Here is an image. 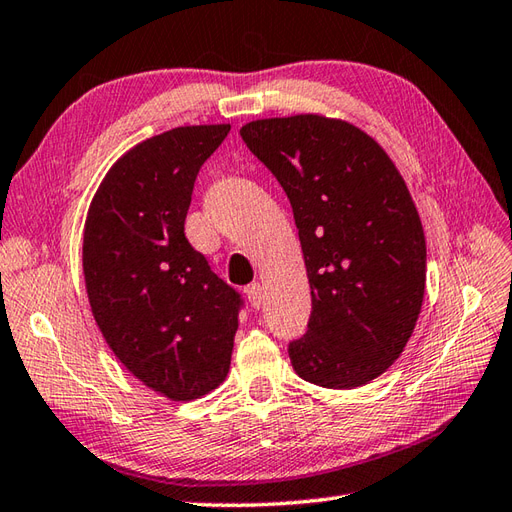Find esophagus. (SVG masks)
Returning <instances> with one entry per match:
<instances>
[{
	"instance_id": "obj_1",
	"label": "esophagus",
	"mask_w": 512,
	"mask_h": 512,
	"mask_svg": "<svg viewBox=\"0 0 512 512\" xmlns=\"http://www.w3.org/2000/svg\"><path fill=\"white\" fill-rule=\"evenodd\" d=\"M245 295H247V300H249V304L254 306V309H260V304H263V287H260L258 282L245 287Z\"/></svg>"
}]
</instances>
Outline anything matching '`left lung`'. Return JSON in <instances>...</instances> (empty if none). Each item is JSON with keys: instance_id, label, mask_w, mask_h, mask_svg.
<instances>
[{"instance_id": "1", "label": "left lung", "mask_w": 512, "mask_h": 512, "mask_svg": "<svg viewBox=\"0 0 512 512\" xmlns=\"http://www.w3.org/2000/svg\"><path fill=\"white\" fill-rule=\"evenodd\" d=\"M241 138L287 192L311 317L289 344L304 381L352 390L412 337L425 295L423 225L399 170L368 133L315 113L254 120Z\"/></svg>"}]
</instances>
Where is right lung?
<instances>
[{"instance_id": "add662e5", "label": "right lung", "mask_w": 512, "mask_h": 512, "mask_svg": "<svg viewBox=\"0 0 512 512\" xmlns=\"http://www.w3.org/2000/svg\"><path fill=\"white\" fill-rule=\"evenodd\" d=\"M230 124L177 127L111 166L87 212V298L113 355L151 390L192 401L227 377L241 293L184 234L192 188Z\"/></svg>"}]
</instances>
